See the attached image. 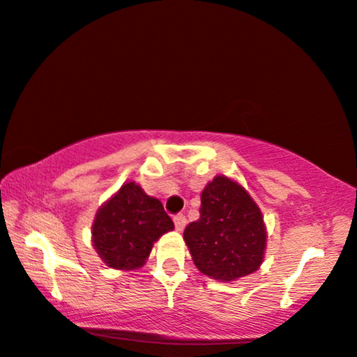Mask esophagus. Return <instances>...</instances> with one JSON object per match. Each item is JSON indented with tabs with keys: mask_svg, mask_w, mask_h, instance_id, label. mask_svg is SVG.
Here are the masks:
<instances>
[{
	"mask_svg": "<svg viewBox=\"0 0 357 357\" xmlns=\"http://www.w3.org/2000/svg\"><path fill=\"white\" fill-rule=\"evenodd\" d=\"M173 221H174V226L178 231H183L184 227H186V218H184V214H176V216L173 218Z\"/></svg>",
	"mask_w": 357,
	"mask_h": 357,
	"instance_id": "obj_1",
	"label": "esophagus"
}]
</instances>
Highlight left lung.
Segmentation results:
<instances>
[{
    "label": "left lung",
    "mask_w": 357,
    "mask_h": 357,
    "mask_svg": "<svg viewBox=\"0 0 357 357\" xmlns=\"http://www.w3.org/2000/svg\"><path fill=\"white\" fill-rule=\"evenodd\" d=\"M199 214L184 229V241L201 273L227 282L257 271L268 234L261 209L241 184L216 176L201 192Z\"/></svg>",
    "instance_id": "1"
}]
</instances>
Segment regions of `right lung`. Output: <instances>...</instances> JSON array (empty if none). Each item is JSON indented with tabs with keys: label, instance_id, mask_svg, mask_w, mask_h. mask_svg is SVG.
<instances>
[{
	"label": "right lung",
	"instance_id": "1",
	"mask_svg": "<svg viewBox=\"0 0 357 357\" xmlns=\"http://www.w3.org/2000/svg\"><path fill=\"white\" fill-rule=\"evenodd\" d=\"M173 229L174 222L161 201L130 181L98 209L91 231L93 246L106 266L131 271L141 268L153 244Z\"/></svg>",
	"mask_w": 357,
	"mask_h": 357
}]
</instances>
